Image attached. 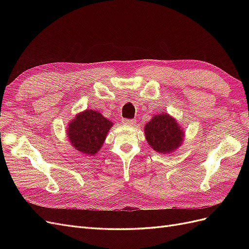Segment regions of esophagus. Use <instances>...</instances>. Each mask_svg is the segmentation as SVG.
<instances>
[{
	"label": "esophagus",
	"instance_id": "34e87169",
	"mask_svg": "<svg viewBox=\"0 0 249 249\" xmlns=\"http://www.w3.org/2000/svg\"><path fill=\"white\" fill-rule=\"evenodd\" d=\"M123 123H124V124H125V125H135V119H127V118H124L123 119Z\"/></svg>",
	"mask_w": 249,
	"mask_h": 249
}]
</instances>
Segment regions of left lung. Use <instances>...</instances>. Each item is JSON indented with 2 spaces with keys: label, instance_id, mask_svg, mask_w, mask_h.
<instances>
[{
  "label": "left lung",
  "instance_id": "obj_1",
  "mask_svg": "<svg viewBox=\"0 0 249 249\" xmlns=\"http://www.w3.org/2000/svg\"><path fill=\"white\" fill-rule=\"evenodd\" d=\"M145 139L157 153L168 155L180 147L185 132L178 120L168 113L154 115L144 125Z\"/></svg>",
  "mask_w": 249,
  "mask_h": 249
}]
</instances>
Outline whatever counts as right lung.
I'll list each match as a JSON object with an SVG mask.
<instances>
[{"instance_id":"add662e5","label":"right lung","mask_w":249,"mask_h":249,"mask_svg":"<svg viewBox=\"0 0 249 249\" xmlns=\"http://www.w3.org/2000/svg\"><path fill=\"white\" fill-rule=\"evenodd\" d=\"M113 124L101 112L87 109L78 113L67 124V137L78 152L93 156L100 152Z\"/></svg>"}]
</instances>
